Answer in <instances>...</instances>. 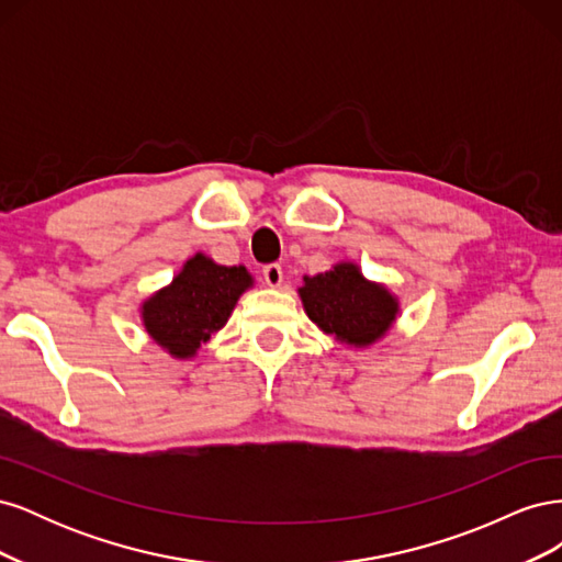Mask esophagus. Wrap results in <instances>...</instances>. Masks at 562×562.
I'll return each instance as SVG.
<instances>
[{"label":"esophagus","instance_id":"34e87169","mask_svg":"<svg viewBox=\"0 0 562 562\" xmlns=\"http://www.w3.org/2000/svg\"><path fill=\"white\" fill-rule=\"evenodd\" d=\"M262 277L269 288H279L283 283V269L279 265H267L262 269Z\"/></svg>","mask_w":562,"mask_h":562}]
</instances>
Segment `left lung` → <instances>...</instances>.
Segmentation results:
<instances>
[{
  "label": "left lung",
  "instance_id": "1",
  "mask_svg": "<svg viewBox=\"0 0 562 562\" xmlns=\"http://www.w3.org/2000/svg\"><path fill=\"white\" fill-rule=\"evenodd\" d=\"M304 314L321 333L353 349L378 345L396 326L398 297L380 281L363 277L361 267L339 260L328 271L304 277L297 288Z\"/></svg>",
  "mask_w": 562,
  "mask_h": 562
}]
</instances>
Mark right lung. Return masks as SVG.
I'll return each mask as SVG.
<instances>
[{
  "label": "right lung",
  "mask_w": 562,
  "mask_h": 562,
  "mask_svg": "<svg viewBox=\"0 0 562 562\" xmlns=\"http://www.w3.org/2000/svg\"><path fill=\"white\" fill-rule=\"evenodd\" d=\"M252 285L244 265H217L199 250L171 283L140 302L143 328L168 356L192 361L211 335L225 328L236 302Z\"/></svg>",
  "instance_id": "add662e5"
}]
</instances>
